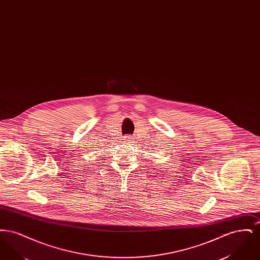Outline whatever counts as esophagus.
<instances>
[{"label":"esophagus","mask_w":260,"mask_h":260,"mask_svg":"<svg viewBox=\"0 0 260 260\" xmlns=\"http://www.w3.org/2000/svg\"><path fill=\"white\" fill-rule=\"evenodd\" d=\"M124 141L127 142V143H131V142H133V139H131V137H125Z\"/></svg>","instance_id":"1"}]
</instances>
